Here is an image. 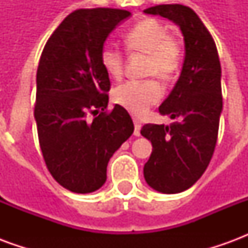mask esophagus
I'll return each mask as SVG.
<instances>
[{
    "label": "esophagus",
    "mask_w": 248,
    "mask_h": 248,
    "mask_svg": "<svg viewBox=\"0 0 248 248\" xmlns=\"http://www.w3.org/2000/svg\"><path fill=\"white\" fill-rule=\"evenodd\" d=\"M134 135L135 137H140V127H142V124H140V119L134 118Z\"/></svg>",
    "instance_id": "esophagus-1"
}]
</instances>
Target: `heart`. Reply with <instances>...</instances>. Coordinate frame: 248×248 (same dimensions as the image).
<instances>
[{"label": "heart", "mask_w": 248, "mask_h": 248, "mask_svg": "<svg viewBox=\"0 0 248 248\" xmlns=\"http://www.w3.org/2000/svg\"><path fill=\"white\" fill-rule=\"evenodd\" d=\"M129 51L147 54L145 74L155 76L162 81L175 78L183 62V45L177 37L169 34L165 24L153 18L140 21L124 35ZM101 65L111 78L118 79L124 73V57L114 46L105 45L99 53ZM163 89L154 78L143 81H127L114 89L115 102L138 117L161 101Z\"/></svg>", "instance_id": "obj_1"}]
</instances>
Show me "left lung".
<instances>
[{
    "label": "left lung",
    "instance_id": "left-lung-1",
    "mask_svg": "<svg viewBox=\"0 0 248 248\" xmlns=\"http://www.w3.org/2000/svg\"><path fill=\"white\" fill-rule=\"evenodd\" d=\"M143 12L175 22L185 40L179 79L159 106L162 115L178 122L147 124L140 130L153 145L143 167L146 182L156 191L177 194L197 182L213 158L223 105L220 62L213 37L191 8L172 3Z\"/></svg>",
    "mask_w": 248,
    "mask_h": 248
}]
</instances>
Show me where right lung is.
I'll return each instance as SVG.
<instances>
[{"instance_id":"right-lung-1","label":"right lung","mask_w":248,"mask_h":248,"mask_svg":"<svg viewBox=\"0 0 248 248\" xmlns=\"http://www.w3.org/2000/svg\"><path fill=\"white\" fill-rule=\"evenodd\" d=\"M129 16L121 9L74 10L41 54L34 106L38 140L47 170L69 191L102 187L110 158L134 131L126 108L106 110L110 79L99 60L108 35Z\"/></svg>"}]
</instances>
